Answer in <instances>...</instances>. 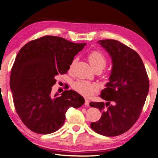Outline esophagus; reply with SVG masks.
Masks as SVG:
<instances>
[{
    "label": "esophagus",
    "mask_w": 158,
    "mask_h": 158,
    "mask_svg": "<svg viewBox=\"0 0 158 158\" xmlns=\"http://www.w3.org/2000/svg\"><path fill=\"white\" fill-rule=\"evenodd\" d=\"M89 101L88 99H87V98H85V106H89Z\"/></svg>",
    "instance_id": "34e87169"
}]
</instances>
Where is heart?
Instances as JSON below:
<instances>
[{
    "instance_id": "b5f03b06",
    "label": "heart",
    "mask_w": 158,
    "mask_h": 158,
    "mask_svg": "<svg viewBox=\"0 0 158 158\" xmlns=\"http://www.w3.org/2000/svg\"><path fill=\"white\" fill-rule=\"evenodd\" d=\"M89 64L94 70H103L106 66L107 60L104 54L100 51H92L88 55ZM77 59H74L69 66V71L73 70L76 64ZM73 89L78 93L87 97H90L98 91V85L97 83H91L84 80H79L73 83Z\"/></svg>"
}]
</instances>
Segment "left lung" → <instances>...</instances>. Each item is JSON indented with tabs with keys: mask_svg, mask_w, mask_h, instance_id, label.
I'll return each mask as SVG.
<instances>
[{
	"mask_svg": "<svg viewBox=\"0 0 158 158\" xmlns=\"http://www.w3.org/2000/svg\"><path fill=\"white\" fill-rule=\"evenodd\" d=\"M97 42L109 52L113 66L110 81L100 96L107 102L89 103L102 112L101 118L92 123L90 127L101 135L117 136L127 131L140 117L149 80L143 60L134 50L115 40Z\"/></svg>",
	"mask_w": 158,
	"mask_h": 158,
	"instance_id": "obj_1",
	"label": "left lung"
}]
</instances>
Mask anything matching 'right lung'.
<instances>
[{
	"instance_id": "right-lung-1",
	"label": "right lung",
	"mask_w": 158,
	"mask_h": 158,
	"mask_svg": "<svg viewBox=\"0 0 158 158\" xmlns=\"http://www.w3.org/2000/svg\"><path fill=\"white\" fill-rule=\"evenodd\" d=\"M85 45L45 35L27 43L18 52L11 70L10 88L15 111L30 130L40 134L56 131L64 123L69 108L84 103L75 91L53 96L51 90L57 75L67 73Z\"/></svg>"
}]
</instances>
